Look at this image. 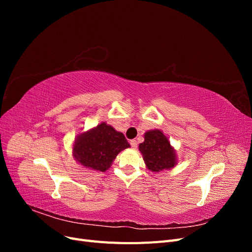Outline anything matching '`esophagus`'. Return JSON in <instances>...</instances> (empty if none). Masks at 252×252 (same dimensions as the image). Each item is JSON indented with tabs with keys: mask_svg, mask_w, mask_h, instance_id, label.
<instances>
[{
	"mask_svg": "<svg viewBox=\"0 0 252 252\" xmlns=\"http://www.w3.org/2000/svg\"><path fill=\"white\" fill-rule=\"evenodd\" d=\"M130 145H131V147H132L133 149H135L136 147H138V142H136L135 140H131V141H130Z\"/></svg>",
	"mask_w": 252,
	"mask_h": 252,
	"instance_id": "esophagus-1",
	"label": "esophagus"
}]
</instances>
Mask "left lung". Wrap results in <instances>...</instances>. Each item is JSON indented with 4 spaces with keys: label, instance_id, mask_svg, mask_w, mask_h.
<instances>
[{
    "label": "left lung",
    "instance_id": "obj_1",
    "mask_svg": "<svg viewBox=\"0 0 252 252\" xmlns=\"http://www.w3.org/2000/svg\"><path fill=\"white\" fill-rule=\"evenodd\" d=\"M139 149L147 168L154 172L170 169L177 164L174 151L161 130H150L145 133V141L140 144Z\"/></svg>",
    "mask_w": 252,
    "mask_h": 252
}]
</instances>
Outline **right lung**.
<instances>
[{
    "label": "right lung",
    "mask_w": 252,
    "mask_h": 252,
    "mask_svg": "<svg viewBox=\"0 0 252 252\" xmlns=\"http://www.w3.org/2000/svg\"><path fill=\"white\" fill-rule=\"evenodd\" d=\"M129 146L130 145L123 133L102 123L93 130L78 136L73 154L74 158L86 168L105 171L109 168L119 152Z\"/></svg>",
    "instance_id": "add662e5"
}]
</instances>
